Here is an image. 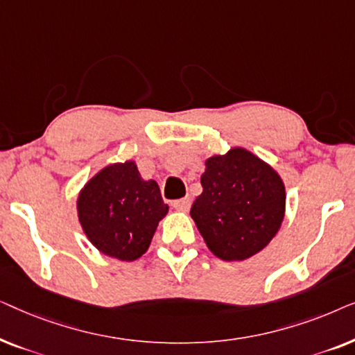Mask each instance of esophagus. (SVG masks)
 Here are the masks:
<instances>
[{"label": "esophagus", "mask_w": 355, "mask_h": 355, "mask_svg": "<svg viewBox=\"0 0 355 355\" xmlns=\"http://www.w3.org/2000/svg\"><path fill=\"white\" fill-rule=\"evenodd\" d=\"M173 207L176 208V210L187 211L189 208H191V198L184 197V198H179V200H174V202H173Z\"/></svg>", "instance_id": "34e87169"}]
</instances>
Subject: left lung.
<instances>
[{
	"instance_id": "obj_1",
	"label": "left lung",
	"mask_w": 355,
	"mask_h": 355,
	"mask_svg": "<svg viewBox=\"0 0 355 355\" xmlns=\"http://www.w3.org/2000/svg\"><path fill=\"white\" fill-rule=\"evenodd\" d=\"M205 166L192 220L218 259H249L273 239L283 223L284 184L273 168L244 148L208 158Z\"/></svg>"
}]
</instances>
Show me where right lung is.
Instances as JSON below:
<instances>
[{
  "instance_id": "obj_1",
  "label": "right lung",
  "mask_w": 355,
  "mask_h": 355,
  "mask_svg": "<svg viewBox=\"0 0 355 355\" xmlns=\"http://www.w3.org/2000/svg\"><path fill=\"white\" fill-rule=\"evenodd\" d=\"M79 221L100 252L132 261L148 249L158 221L168 213L155 181H144L132 162L110 164L80 192Z\"/></svg>"
}]
</instances>
